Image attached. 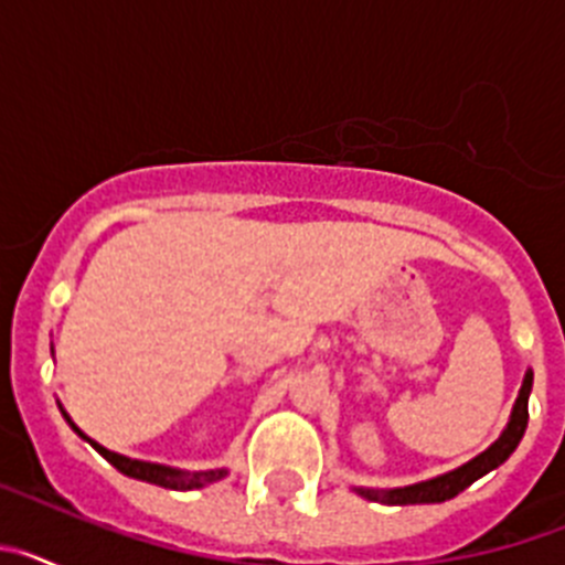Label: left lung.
Segmentation results:
<instances>
[{
	"label": "left lung",
	"instance_id": "8db88e82",
	"mask_svg": "<svg viewBox=\"0 0 565 565\" xmlns=\"http://www.w3.org/2000/svg\"><path fill=\"white\" fill-rule=\"evenodd\" d=\"M529 393H532V371L526 373L523 379V387L518 393V402H515V411H512V418H509L507 430L503 436L498 438L487 452H481L478 458H472L469 463L463 467L452 469L447 476H438L433 481H422V483H413V487H404V489H359L364 498H371V501L379 503H391V507H407V503H441V501H450L456 498L458 492L469 487V483H476L478 478L492 472L495 467H501L515 447L521 444L523 433H526V422H529Z\"/></svg>",
	"mask_w": 565,
	"mask_h": 565
}]
</instances>
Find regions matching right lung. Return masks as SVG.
<instances>
[{"mask_svg": "<svg viewBox=\"0 0 565 565\" xmlns=\"http://www.w3.org/2000/svg\"><path fill=\"white\" fill-rule=\"evenodd\" d=\"M67 418V416H64ZM70 422V418H67ZM70 427L78 433L82 438L84 436L82 430H78L76 424L70 422ZM93 447H96L98 452H102L104 458H107L109 463H113L118 472H124V476L129 478H138V481H147V483H158V487L163 489H178V492H186V489H201L206 487V483H214L221 481L223 476H226V469H206V472H186V469H174V467H161V463H147V461H135V458H124L118 456V452H109L104 450L102 444H96L93 438H87Z\"/></svg>", "mask_w": 565, "mask_h": 565, "instance_id": "1", "label": "right lung"}]
</instances>
